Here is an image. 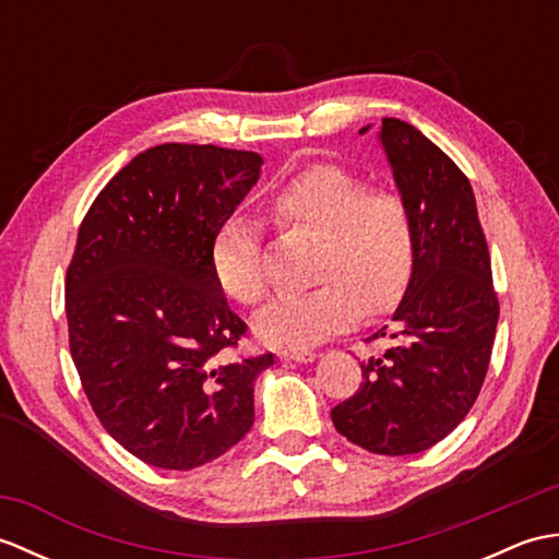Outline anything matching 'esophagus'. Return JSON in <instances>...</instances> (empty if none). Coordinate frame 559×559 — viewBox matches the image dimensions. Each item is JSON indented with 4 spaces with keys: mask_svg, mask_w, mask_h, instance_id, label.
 Returning a JSON list of instances; mask_svg holds the SVG:
<instances>
[{
    "mask_svg": "<svg viewBox=\"0 0 559 559\" xmlns=\"http://www.w3.org/2000/svg\"><path fill=\"white\" fill-rule=\"evenodd\" d=\"M278 358L295 360V362H312L317 358V353L310 348H283L278 350Z\"/></svg>",
    "mask_w": 559,
    "mask_h": 559,
    "instance_id": "esophagus-1",
    "label": "esophagus"
}]
</instances>
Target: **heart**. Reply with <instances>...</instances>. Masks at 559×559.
<instances>
[{"label": "heart", "mask_w": 559, "mask_h": 559, "mask_svg": "<svg viewBox=\"0 0 559 559\" xmlns=\"http://www.w3.org/2000/svg\"><path fill=\"white\" fill-rule=\"evenodd\" d=\"M273 223L319 240L314 288L283 293L254 319V329L276 348H305L353 326L360 314L394 310L413 278L415 223L408 201L389 187L338 165H319L293 177L269 201ZM211 266L225 295L257 305L266 295L261 228L233 218L211 247Z\"/></svg>", "instance_id": "obj_1"}]
</instances>
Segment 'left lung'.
Listing matches in <instances>:
<instances>
[{"label": "left lung", "instance_id": "left-lung-1", "mask_svg": "<svg viewBox=\"0 0 559 559\" xmlns=\"http://www.w3.org/2000/svg\"><path fill=\"white\" fill-rule=\"evenodd\" d=\"M379 139L411 206L418 254L391 324L367 338L394 343L360 362V389L331 411V420L372 454L406 456L444 439L473 408L488 374L500 300L468 177L396 117H384Z\"/></svg>", "mask_w": 559, "mask_h": 559}]
</instances>
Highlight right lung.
<instances>
[{"instance_id": "add662e5", "label": "right lung", "mask_w": 559, "mask_h": 559, "mask_svg": "<svg viewBox=\"0 0 559 559\" xmlns=\"http://www.w3.org/2000/svg\"><path fill=\"white\" fill-rule=\"evenodd\" d=\"M261 163L213 144L153 146L81 221L64 283L71 358L105 430L156 468L204 466L254 423V379L273 355L237 353L247 324L211 247Z\"/></svg>"}]
</instances>
